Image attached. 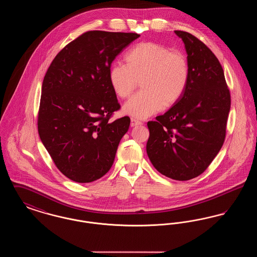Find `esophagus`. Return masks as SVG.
<instances>
[{
  "instance_id": "obj_1",
  "label": "esophagus",
  "mask_w": 257,
  "mask_h": 257,
  "mask_svg": "<svg viewBox=\"0 0 257 257\" xmlns=\"http://www.w3.org/2000/svg\"><path fill=\"white\" fill-rule=\"evenodd\" d=\"M142 123L143 122L140 121V120L137 119V118H134V117L131 118V127H134V126H137V125H141Z\"/></svg>"
}]
</instances>
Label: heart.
I'll return each instance as SVG.
<instances>
[{"mask_svg": "<svg viewBox=\"0 0 257 257\" xmlns=\"http://www.w3.org/2000/svg\"><path fill=\"white\" fill-rule=\"evenodd\" d=\"M127 65L115 63L110 70V84L118 97L129 98L141 81L142 91L123 107L125 113L138 118L177 103L189 82V62L183 53L156 43L143 42L125 57Z\"/></svg>", "mask_w": 257, "mask_h": 257, "instance_id": "b5f03b06", "label": "heart"}]
</instances>
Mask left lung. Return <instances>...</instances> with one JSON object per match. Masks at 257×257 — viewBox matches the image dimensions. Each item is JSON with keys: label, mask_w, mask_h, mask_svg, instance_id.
<instances>
[{"label": "left lung", "mask_w": 257, "mask_h": 257, "mask_svg": "<svg viewBox=\"0 0 257 257\" xmlns=\"http://www.w3.org/2000/svg\"><path fill=\"white\" fill-rule=\"evenodd\" d=\"M182 38L190 77L182 97L166 113L148 121L147 152L157 171L174 180L200 175L222 147L230 110V92L214 53L197 37Z\"/></svg>", "instance_id": "1"}]
</instances>
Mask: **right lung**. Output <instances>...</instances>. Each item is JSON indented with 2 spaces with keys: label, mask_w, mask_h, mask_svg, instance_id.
I'll use <instances>...</instances> for the list:
<instances>
[{
  "label": "right lung",
  "mask_w": 257,
  "mask_h": 257,
  "mask_svg": "<svg viewBox=\"0 0 257 257\" xmlns=\"http://www.w3.org/2000/svg\"><path fill=\"white\" fill-rule=\"evenodd\" d=\"M138 37L136 33L86 32L61 50L45 74L38 134L56 167L72 181H95L113 164L130 118L110 120L120 109L110 86V65Z\"/></svg>",
  "instance_id": "add662e5"
}]
</instances>
